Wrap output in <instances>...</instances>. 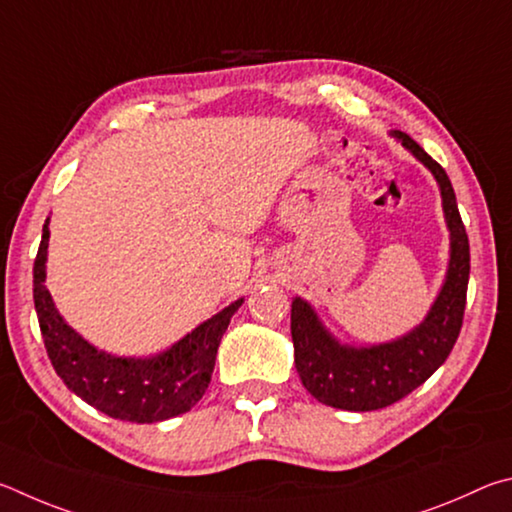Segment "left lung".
I'll return each instance as SVG.
<instances>
[{"mask_svg": "<svg viewBox=\"0 0 512 512\" xmlns=\"http://www.w3.org/2000/svg\"><path fill=\"white\" fill-rule=\"evenodd\" d=\"M411 155L432 170L443 197L450 229V265L445 283L423 324L393 342L373 346L339 344L321 324L315 308L301 297L292 301V342L297 373L310 396L328 407L375 411L409 396L452 353L463 326L470 279V242L450 177L409 134L393 130Z\"/></svg>", "mask_w": 512, "mask_h": 512, "instance_id": "obj_1", "label": "left lung"}]
</instances>
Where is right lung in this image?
Instances as JSON below:
<instances>
[{
    "label": "right lung",
    "mask_w": 512,
    "mask_h": 512,
    "mask_svg": "<svg viewBox=\"0 0 512 512\" xmlns=\"http://www.w3.org/2000/svg\"><path fill=\"white\" fill-rule=\"evenodd\" d=\"M49 218L33 263V301L44 348L67 389L110 418L130 423H159L195 407L211 382L220 339L242 299L206 319L164 353L152 357H116L98 351L80 337L44 285L47 279Z\"/></svg>",
    "instance_id": "1"
}]
</instances>
